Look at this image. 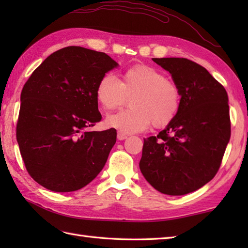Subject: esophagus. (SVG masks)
<instances>
[{
  "label": "esophagus",
  "instance_id": "1",
  "mask_svg": "<svg viewBox=\"0 0 248 248\" xmlns=\"http://www.w3.org/2000/svg\"><path fill=\"white\" fill-rule=\"evenodd\" d=\"M125 139H127V135L124 134V133H121V132H118V134H117V140H124Z\"/></svg>",
  "mask_w": 248,
  "mask_h": 248
}]
</instances>
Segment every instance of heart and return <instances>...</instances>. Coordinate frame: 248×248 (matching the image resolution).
<instances>
[{"label":"heart","mask_w":248,"mask_h":248,"mask_svg":"<svg viewBox=\"0 0 248 248\" xmlns=\"http://www.w3.org/2000/svg\"><path fill=\"white\" fill-rule=\"evenodd\" d=\"M130 98L131 108L108 116L107 124L124 134L139 133L150 124L156 128L170 124L180 109L181 94L175 83L147 65H135L123 73L121 81L105 73L96 88V99L104 110L116 109Z\"/></svg>","instance_id":"heart-1"}]
</instances>
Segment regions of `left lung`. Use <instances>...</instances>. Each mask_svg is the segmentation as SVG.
Here are the masks:
<instances>
[{
    "label": "left lung",
    "instance_id": "obj_1",
    "mask_svg": "<svg viewBox=\"0 0 248 248\" xmlns=\"http://www.w3.org/2000/svg\"><path fill=\"white\" fill-rule=\"evenodd\" d=\"M170 73L180 109L166 129L144 139L140 168L156 191L178 196L196 191L217 175L230 139L227 92L197 62L154 59Z\"/></svg>",
    "mask_w": 248,
    "mask_h": 248
}]
</instances>
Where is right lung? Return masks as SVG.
Instances as JSON below:
<instances>
[{"label": "right lung", "mask_w": 248, "mask_h": 248, "mask_svg": "<svg viewBox=\"0 0 248 248\" xmlns=\"http://www.w3.org/2000/svg\"><path fill=\"white\" fill-rule=\"evenodd\" d=\"M117 62L103 53L70 46L52 53L21 93L17 140L29 175L53 192H73L102 170L116 130L93 131L101 120L96 88Z\"/></svg>", "instance_id": "right-lung-1"}]
</instances>
